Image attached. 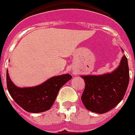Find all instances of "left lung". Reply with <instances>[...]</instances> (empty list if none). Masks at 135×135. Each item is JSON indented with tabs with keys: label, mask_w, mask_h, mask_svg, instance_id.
I'll return each mask as SVG.
<instances>
[{
	"label": "left lung",
	"mask_w": 135,
	"mask_h": 135,
	"mask_svg": "<svg viewBox=\"0 0 135 135\" xmlns=\"http://www.w3.org/2000/svg\"><path fill=\"white\" fill-rule=\"evenodd\" d=\"M81 77L85 83L81 97L85 108L97 113H107L125 96L130 79L128 59L123 55L118 68L111 73Z\"/></svg>",
	"instance_id": "1"
}]
</instances>
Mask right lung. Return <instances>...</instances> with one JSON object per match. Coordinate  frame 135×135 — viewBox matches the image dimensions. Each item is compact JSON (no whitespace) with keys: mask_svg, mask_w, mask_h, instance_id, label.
I'll use <instances>...</instances> for the list:
<instances>
[{"mask_svg":"<svg viewBox=\"0 0 135 135\" xmlns=\"http://www.w3.org/2000/svg\"><path fill=\"white\" fill-rule=\"evenodd\" d=\"M71 78L70 74H66L51 77L36 86L20 88L12 82L7 70L6 73L7 87L9 94L20 107L30 113H41L50 109L59 89Z\"/></svg>","mask_w":135,"mask_h":135,"instance_id":"obj_1","label":"right lung"}]
</instances>
